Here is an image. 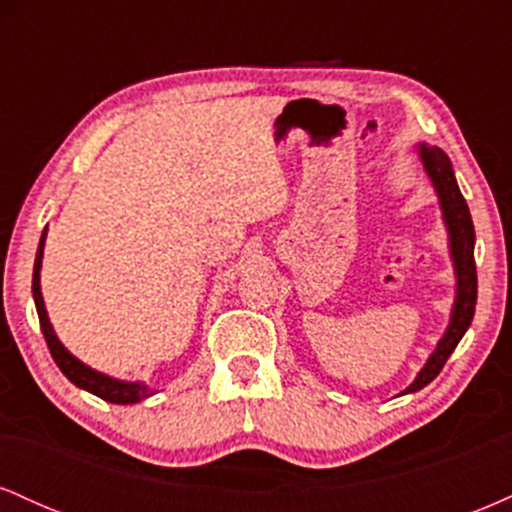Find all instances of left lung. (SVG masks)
Returning a JSON list of instances; mask_svg holds the SVG:
<instances>
[{
    "label": "left lung",
    "instance_id": "obj_1",
    "mask_svg": "<svg viewBox=\"0 0 512 512\" xmlns=\"http://www.w3.org/2000/svg\"><path fill=\"white\" fill-rule=\"evenodd\" d=\"M419 156L424 161V168L431 178L433 187H436L440 209H443L445 226L450 233V252L452 262H455V276H457V298L452 305V317L448 332L443 334L436 351L421 373L416 375V380L411 383L402 395L407 392H416L421 387H426L433 378L443 370L445 361H448L455 346L460 344L462 334L467 332V327L472 325L474 317V305H477V264H474V223L469 216V207L464 202L460 187H457L455 173H452L450 158L443 149L438 146H419Z\"/></svg>",
    "mask_w": 512,
    "mask_h": 512
}]
</instances>
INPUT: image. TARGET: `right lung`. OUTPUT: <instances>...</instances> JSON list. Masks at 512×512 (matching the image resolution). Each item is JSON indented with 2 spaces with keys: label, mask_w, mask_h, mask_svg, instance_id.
I'll return each mask as SVG.
<instances>
[{
  "label": "right lung",
  "mask_w": 512,
  "mask_h": 512,
  "mask_svg": "<svg viewBox=\"0 0 512 512\" xmlns=\"http://www.w3.org/2000/svg\"><path fill=\"white\" fill-rule=\"evenodd\" d=\"M43 248H45V231L43 236H40L38 252H35L33 298H35V308H38V317H40V330H43L50 354L55 358V363L60 366L62 373L67 375L76 387L93 392L96 397H101L105 402H113V404H137L142 402V399L154 395V392H151L144 383H122V380H115L110 378V375L98 373V370L88 368L86 363H81L79 358H74L67 349H64L60 339H57L55 330H52L48 320V310H45V303H43V293H40V264H43Z\"/></svg>",
  "instance_id": "right-lung-1"
}]
</instances>
